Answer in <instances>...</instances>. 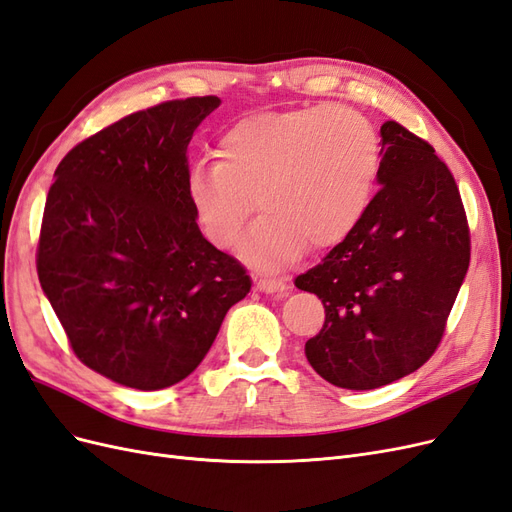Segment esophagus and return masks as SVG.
<instances>
[{"instance_id":"1","label":"esophagus","mask_w":512,"mask_h":512,"mask_svg":"<svg viewBox=\"0 0 512 512\" xmlns=\"http://www.w3.org/2000/svg\"><path fill=\"white\" fill-rule=\"evenodd\" d=\"M256 288L265 294H277V297H284L288 292V284L282 280H271V277H260L256 282Z\"/></svg>"}]
</instances>
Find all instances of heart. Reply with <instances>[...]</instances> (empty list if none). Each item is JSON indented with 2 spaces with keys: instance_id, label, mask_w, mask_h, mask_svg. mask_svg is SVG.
Returning a JSON list of instances; mask_svg holds the SVG:
<instances>
[{
  "instance_id": "obj_1",
  "label": "heart",
  "mask_w": 512,
  "mask_h": 512,
  "mask_svg": "<svg viewBox=\"0 0 512 512\" xmlns=\"http://www.w3.org/2000/svg\"><path fill=\"white\" fill-rule=\"evenodd\" d=\"M213 153L215 164L196 162L185 177L196 224L213 245L230 247L258 203L265 213L239 252L262 271L290 265L307 243H342L367 213L382 164L374 123L346 106L254 113Z\"/></svg>"
}]
</instances>
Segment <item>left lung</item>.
<instances>
[{
    "mask_svg": "<svg viewBox=\"0 0 512 512\" xmlns=\"http://www.w3.org/2000/svg\"><path fill=\"white\" fill-rule=\"evenodd\" d=\"M380 136V190L363 220L294 280L327 314L305 342L309 365L350 391L378 389L427 363L470 265L451 170L397 121H386Z\"/></svg>",
    "mask_w": 512,
    "mask_h": 512,
    "instance_id": "left-lung-1",
    "label": "left lung"
}]
</instances>
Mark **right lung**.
I'll return each mask as SVG.
<instances>
[{
  "instance_id": "right-lung-1",
  "label": "right lung",
  "mask_w": 512,
  "mask_h": 512,
  "mask_svg": "<svg viewBox=\"0 0 512 512\" xmlns=\"http://www.w3.org/2000/svg\"><path fill=\"white\" fill-rule=\"evenodd\" d=\"M220 98L123 117L55 170L38 277L74 354L138 391L188 378L250 275L200 232L185 196L188 145Z\"/></svg>"
}]
</instances>
